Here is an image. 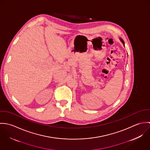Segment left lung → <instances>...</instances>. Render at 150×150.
Wrapping results in <instances>:
<instances>
[{
	"label": "left lung",
	"instance_id": "8db88e82",
	"mask_svg": "<svg viewBox=\"0 0 150 150\" xmlns=\"http://www.w3.org/2000/svg\"><path fill=\"white\" fill-rule=\"evenodd\" d=\"M120 40H121V42H122V43H123V44H124H124H125V43H124V40L121 39V38H120Z\"/></svg>",
	"mask_w": 150,
	"mask_h": 150
}]
</instances>
